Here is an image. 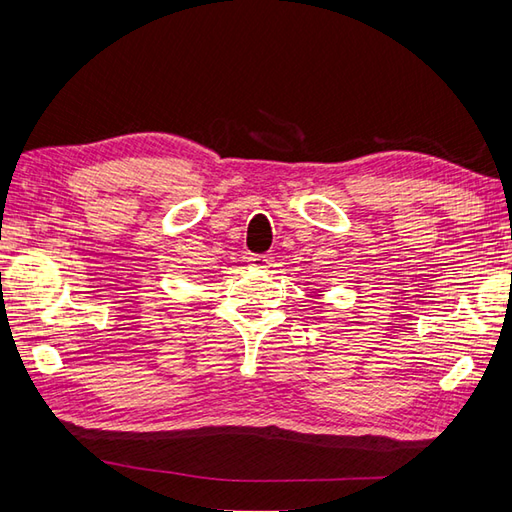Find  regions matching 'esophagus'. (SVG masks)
<instances>
[{
	"label": "esophagus",
	"instance_id": "34e87169",
	"mask_svg": "<svg viewBox=\"0 0 512 512\" xmlns=\"http://www.w3.org/2000/svg\"><path fill=\"white\" fill-rule=\"evenodd\" d=\"M247 265L254 267V269H269L273 265V256L269 254H252L247 258Z\"/></svg>",
	"mask_w": 512,
	"mask_h": 512
}]
</instances>
